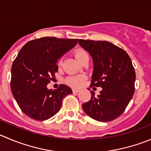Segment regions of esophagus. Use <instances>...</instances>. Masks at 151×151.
<instances>
[{"label": "esophagus", "instance_id": "esophagus-1", "mask_svg": "<svg viewBox=\"0 0 151 151\" xmlns=\"http://www.w3.org/2000/svg\"><path fill=\"white\" fill-rule=\"evenodd\" d=\"M72 91H73V93H78V92L80 91V90H79V89H77V88H73Z\"/></svg>", "mask_w": 151, "mask_h": 151}]
</instances>
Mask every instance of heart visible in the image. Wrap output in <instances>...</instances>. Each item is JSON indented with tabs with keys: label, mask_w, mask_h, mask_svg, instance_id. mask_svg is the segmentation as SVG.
<instances>
[{
	"label": "heart",
	"mask_w": 151,
	"mask_h": 151,
	"mask_svg": "<svg viewBox=\"0 0 151 151\" xmlns=\"http://www.w3.org/2000/svg\"><path fill=\"white\" fill-rule=\"evenodd\" d=\"M75 57L77 59V60L82 63V61L85 59L86 58H88L87 52L83 49H77L75 52ZM62 63V59L59 60V65ZM85 77L84 76H77V77H69L66 79V82L68 84L71 85L73 86H80L82 84L83 81L84 80Z\"/></svg>",
	"instance_id": "b5f03b06"
}]
</instances>
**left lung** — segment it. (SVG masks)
Instances as JSON below:
<instances>
[{"mask_svg":"<svg viewBox=\"0 0 151 151\" xmlns=\"http://www.w3.org/2000/svg\"><path fill=\"white\" fill-rule=\"evenodd\" d=\"M79 44L91 56L93 71L91 86L101 87L99 95L83 104V109L92 119L110 122L125 111L135 91L136 73L125 50L108 41L79 40Z\"/></svg>","mask_w":151,"mask_h":151,"instance_id":"1","label":"left lung"}]
</instances>
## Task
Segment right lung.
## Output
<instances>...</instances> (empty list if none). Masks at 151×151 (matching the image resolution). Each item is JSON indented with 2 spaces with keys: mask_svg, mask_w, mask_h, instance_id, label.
Segmentation results:
<instances>
[{
  "mask_svg": "<svg viewBox=\"0 0 151 151\" xmlns=\"http://www.w3.org/2000/svg\"><path fill=\"white\" fill-rule=\"evenodd\" d=\"M78 40L44 37L29 41L20 49L12 66L11 90L26 116L46 120L60 111L63 99L72 93L64 84L55 90H49L46 86L58 72V60Z\"/></svg>",
  "mask_w": 151,
  "mask_h": 151,
  "instance_id": "right-lung-1",
  "label": "right lung"
}]
</instances>
